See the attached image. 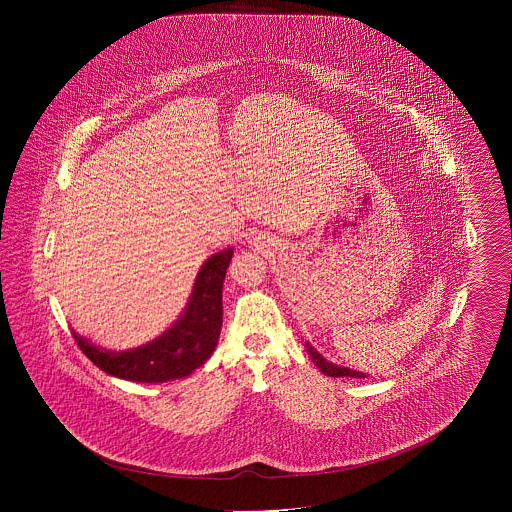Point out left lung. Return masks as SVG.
Listing matches in <instances>:
<instances>
[{
    "label": "left lung",
    "instance_id": "left-lung-1",
    "mask_svg": "<svg viewBox=\"0 0 512 512\" xmlns=\"http://www.w3.org/2000/svg\"><path fill=\"white\" fill-rule=\"evenodd\" d=\"M307 353L311 355L313 363L318 366V370L326 376H332V378H340V376H351V378H366L365 372H359V370H353V368H347V366L334 365L330 361H326L317 349L307 341Z\"/></svg>",
    "mask_w": 512,
    "mask_h": 512
}]
</instances>
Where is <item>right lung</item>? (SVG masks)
I'll list each match as a JSON object with an SVG mask.
<instances>
[{"mask_svg": "<svg viewBox=\"0 0 512 512\" xmlns=\"http://www.w3.org/2000/svg\"><path fill=\"white\" fill-rule=\"evenodd\" d=\"M232 255L234 249L228 247L201 265L182 315L155 340L124 351L103 349L76 332L74 340L94 365L115 378L161 384L190 376L213 355L219 343L222 284Z\"/></svg>", "mask_w": 512, "mask_h": 512, "instance_id": "obj_1", "label": "right lung"}]
</instances>
